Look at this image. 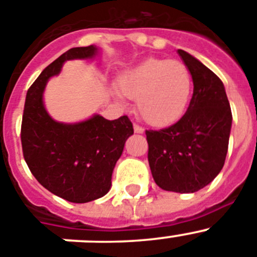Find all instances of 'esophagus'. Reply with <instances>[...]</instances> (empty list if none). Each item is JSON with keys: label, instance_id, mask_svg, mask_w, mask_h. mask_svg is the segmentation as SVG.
Returning a JSON list of instances; mask_svg holds the SVG:
<instances>
[{"label": "esophagus", "instance_id": "1", "mask_svg": "<svg viewBox=\"0 0 257 257\" xmlns=\"http://www.w3.org/2000/svg\"><path fill=\"white\" fill-rule=\"evenodd\" d=\"M134 132H136V133L142 134L145 133V128H142V126L138 125V124H134Z\"/></svg>", "mask_w": 257, "mask_h": 257}]
</instances>
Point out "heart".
<instances>
[{
    "label": "heart",
    "instance_id": "heart-1",
    "mask_svg": "<svg viewBox=\"0 0 257 257\" xmlns=\"http://www.w3.org/2000/svg\"><path fill=\"white\" fill-rule=\"evenodd\" d=\"M119 91L136 97L137 111L148 124L167 126L183 116L193 93V78L188 67L179 61L147 58L132 67L117 80Z\"/></svg>",
    "mask_w": 257,
    "mask_h": 257
}]
</instances>
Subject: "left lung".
<instances>
[{"label": "left lung", "mask_w": 257, "mask_h": 257, "mask_svg": "<svg viewBox=\"0 0 257 257\" xmlns=\"http://www.w3.org/2000/svg\"><path fill=\"white\" fill-rule=\"evenodd\" d=\"M194 83L188 110L177 123L146 131L153 180L164 190L195 193L215 179L226 161L232 112L223 82L200 61L177 50Z\"/></svg>", "instance_id": "obj_1"}]
</instances>
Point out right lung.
Listing matches in <instances>:
<instances>
[{"mask_svg": "<svg viewBox=\"0 0 257 257\" xmlns=\"http://www.w3.org/2000/svg\"><path fill=\"white\" fill-rule=\"evenodd\" d=\"M99 48H72L50 63L26 93L21 145L26 165L47 190L71 203L101 198L111 188V175L134 133L126 115L107 120L99 114L78 123L54 120L45 109L43 92L64 62L92 59Z\"/></svg>", "mask_w": 257, "mask_h": 257, "instance_id": "add662e5", "label": "right lung"}]
</instances>
